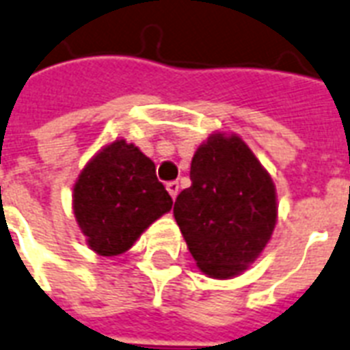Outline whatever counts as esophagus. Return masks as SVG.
I'll return each mask as SVG.
<instances>
[{"mask_svg": "<svg viewBox=\"0 0 350 350\" xmlns=\"http://www.w3.org/2000/svg\"><path fill=\"white\" fill-rule=\"evenodd\" d=\"M166 189H167V193L172 195V199H177V195H178V183H177V180H173V183H167Z\"/></svg>", "mask_w": 350, "mask_h": 350, "instance_id": "esophagus-1", "label": "esophagus"}]
</instances>
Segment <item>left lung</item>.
Returning a JSON list of instances; mask_svg holds the SVG:
<instances>
[{
    "label": "left lung",
    "instance_id": "8db88e82",
    "mask_svg": "<svg viewBox=\"0 0 350 350\" xmlns=\"http://www.w3.org/2000/svg\"><path fill=\"white\" fill-rule=\"evenodd\" d=\"M189 178L173 206L189 254L208 278H235L261 256L278 223L272 177L243 138L213 131L195 151Z\"/></svg>",
    "mask_w": 350,
    "mask_h": 350
}]
</instances>
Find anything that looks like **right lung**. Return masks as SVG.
I'll return each mask as SVG.
<instances>
[{
    "instance_id": "obj_1",
    "label": "right lung",
    "mask_w": 350,
    "mask_h": 350,
    "mask_svg": "<svg viewBox=\"0 0 350 350\" xmlns=\"http://www.w3.org/2000/svg\"><path fill=\"white\" fill-rule=\"evenodd\" d=\"M173 200L155 164L137 146L116 138L83 166L72 186V212L94 254L120 256L135 245Z\"/></svg>"
}]
</instances>
